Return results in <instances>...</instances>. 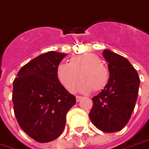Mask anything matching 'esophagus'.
I'll list each match as a JSON object with an SVG mask.
<instances>
[{
  "label": "esophagus",
  "mask_w": 149,
  "mask_h": 149,
  "mask_svg": "<svg viewBox=\"0 0 149 149\" xmlns=\"http://www.w3.org/2000/svg\"><path fill=\"white\" fill-rule=\"evenodd\" d=\"M82 98H83L82 96H80V95H77V96H76V100H77V102H80V100H82Z\"/></svg>",
  "instance_id": "1"
}]
</instances>
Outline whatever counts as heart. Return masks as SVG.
Instances as JSON below:
<instances>
[{"mask_svg":"<svg viewBox=\"0 0 149 149\" xmlns=\"http://www.w3.org/2000/svg\"><path fill=\"white\" fill-rule=\"evenodd\" d=\"M56 73L58 81L69 91H74L80 78L83 81L78 90L83 93L102 91L110 78L108 69L100 56L93 53H84L72 57L69 64L58 65Z\"/></svg>","mask_w":149,"mask_h":149,"instance_id":"1","label":"heart"}]
</instances>
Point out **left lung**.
Instances as JSON below:
<instances>
[{"mask_svg": "<svg viewBox=\"0 0 149 149\" xmlns=\"http://www.w3.org/2000/svg\"><path fill=\"white\" fill-rule=\"evenodd\" d=\"M102 55L108 63L107 85L92 98L89 113L92 124L106 133L122 130L130 118L136 104L140 79L136 69L124 57L104 49Z\"/></svg>", "mask_w": 149, "mask_h": 149, "instance_id": "8db88e82", "label": "left lung"}]
</instances>
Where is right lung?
<instances>
[{"label": "right lung", "mask_w": 149, "mask_h": 149, "mask_svg": "<svg viewBox=\"0 0 149 149\" xmlns=\"http://www.w3.org/2000/svg\"><path fill=\"white\" fill-rule=\"evenodd\" d=\"M66 54L49 51L22 67L13 81V102L19 125L38 142L58 138L63 132L66 114L76 97L57 78V67Z\"/></svg>", "instance_id": "right-lung-1"}]
</instances>
